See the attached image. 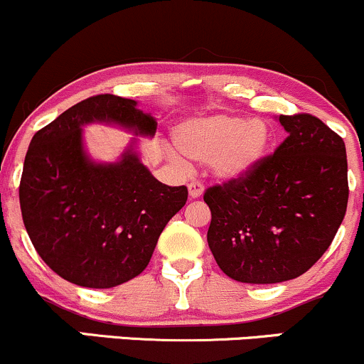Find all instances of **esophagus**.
<instances>
[{"mask_svg":"<svg viewBox=\"0 0 364 364\" xmlns=\"http://www.w3.org/2000/svg\"><path fill=\"white\" fill-rule=\"evenodd\" d=\"M203 193H204V186H203L201 182L193 181V182L189 183V196H191V199L201 198Z\"/></svg>","mask_w":364,"mask_h":364,"instance_id":"34e87169","label":"esophagus"}]
</instances>
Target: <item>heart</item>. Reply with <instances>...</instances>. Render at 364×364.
<instances>
[{
    "mask_svg": "<svg viewBox=\"0 0 364 364\" xmlns=\"http://www.w3.org/2000/svg\"><path fill=\"white\" fill-rule=\"evenodd\" d=\"M177 149L193 161H210L222 181H240L263 165L272 148V130L263 120L235 115H199L171 129Z\"/></svg>",
    "mask_w": 364,
    "mask_h": 364,
    "instance_id": "obj_1",
    "label": "heart"
}]
</instances>
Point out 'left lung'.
<instances>
[{
	"label": "left lung",
	"instance_id": "1",
	"mask_svg": "<svg viewBox=\"0 0 364 364\" xmlns=\"http://www.w3.org/2000/svg\"><path fill=\"white\" fill-rule=\"evenodd\" d=\"M277 120L287 139L255 173L204 193L211 210L208 246L227 277L279 284L323 256L344 220L346 144L320 118Z\"/></svg>",
	"mask_w": 364,
	"mask_h": 364
}]
</instances>
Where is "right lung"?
<instances>
[{
  "mask_svg": "<svg viewBox=\"0 0 364 364\" xmlns=\"http://www.w3.org/2000/svg\"><path fill=\"white\" fill-rule=\"evenodd\" d=\"M106 124L153 137L156 118L137 101L100 94L34 134L23 161L20 210L38 255L61 279L91 289L129 282L148 267L158 237L187 201V187L153 177L137 139L120 160H92L82 127Z\"/></svg>",
  "mask_w": 364,
  "mask_h": 364,
  "instance_id": "right-lung-1",
  "label": "right lung"
}]
</instances>
